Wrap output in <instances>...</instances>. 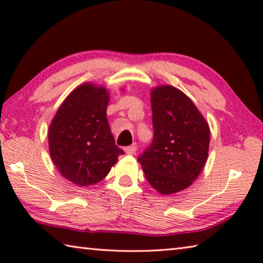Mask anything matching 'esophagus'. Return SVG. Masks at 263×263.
<instances>
[{"label":"esophagus","mask_w":263,"mask_h":263,"mask_svg":"<svg viewBox=\"0 0 263 263\" xmlns=\"http://www.w3.org/2000/svg\"><path fill=\"white\" fill-rule=\"evenodd\" d=\"M126 154H135V152L137 151V144H132L131 146H127V147L124 148Z\"/></svg>","instance_id":"1"}]
</instances>
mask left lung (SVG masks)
Instances as JSON below:
<instances>
[{"label": "left lung", "instance_id": "left-lung-1", "mask_svg": "<svg viewBox=\"0 0 263 263\" xmlns=\"http://www.w3.org/2000/svg\"><path fill=\"white\" fill-rule=\"evenodd\" d=\"M154 137L140 162L146 180L161 195L184 190L206 162L210 127L183 91L169 84L151 89Z\"/></svg>", "mask_w": 263, "mask_h": 263}]
</instances>
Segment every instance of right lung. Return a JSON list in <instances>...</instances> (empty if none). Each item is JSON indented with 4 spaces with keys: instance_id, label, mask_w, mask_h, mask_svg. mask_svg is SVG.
Listing matches in <instances>:
<instances>
[{
    "instance_id": "obj_1",
    "label": "right lung",
    "mask_w": 263,
    "mask_h": 263,
    "mask_svg": "<svg viewBox=\"0 0 263 263\" xmlns=\"http://www.w3.org/2000/svg\"><path fill=\"white\" fill-rule=\"evenodd\" d=\"M108 89L86 82L59 106L48 127V151L61 176L79 186L99 183L124 151L106 119Z\"/></svg>"
}]
</instances>
